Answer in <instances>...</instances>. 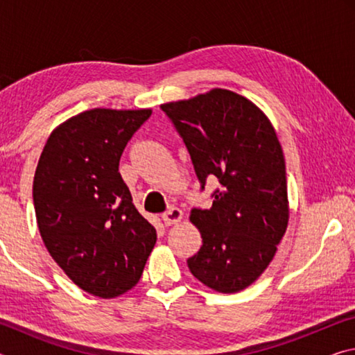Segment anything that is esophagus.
I'll return each instance as SVG.
<instances>
[{
  "mask_svg": "<svg viewBox=\"0 0 355 355\" xmlns=\"http://www.w3.org/2000/svg\"><path fill=\"white\" fill-rule=\"evenodd\" d=\"M182 219H183V211L180 208H171L169 211H166L163 214V222L166 225L178 224V222Z\"/></svg>",
  "mask_w": 355,
  "mask_h": 355,
  "instance_id": "esophagus-1",
  "label": "esophagus"
}]
</instances>
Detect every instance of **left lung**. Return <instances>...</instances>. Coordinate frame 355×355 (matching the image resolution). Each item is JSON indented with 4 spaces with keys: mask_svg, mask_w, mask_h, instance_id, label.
<instances>
[{
    "mask_svg": "<svg viewBox=\"0 0 355 355\" xmlns=\"http://www.w3.org/2000/svg\"><path fill=\"white\" fill-rule=\"evenodd\" d=\"M188 147L202 188L220 183L213 207L192 209L202 248L189 271L219 293H238L266 271L290 220L284 150L254 101L214 87L161 105Z\"/></svg>",
    "mask_w": 355,
    "mask_h": 355,
    "instance_id": "left-lung-1",
    "label": "left lung"
}]
</instances>
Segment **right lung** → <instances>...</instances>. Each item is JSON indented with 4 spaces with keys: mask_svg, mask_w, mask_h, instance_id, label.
Here are the masks:
<instances>
[{
    "mask_svg": "<svg viewBox=\"0 0 355 355\" xmlns=\"http://www.w3.org/2000/svg\"><path fill=\"white\" fill-rule=\"evenodd\" d=\"M152 110L94 107L51 131L33 182L46 250L89 294L112 299L139 282L156 230L137 211L119 161Z\"/></svg>",
    "mask_w": 355,
    "mask_h": 355,
    "instance_id": "1",
    "label": "right lung"
}]
</instances>
